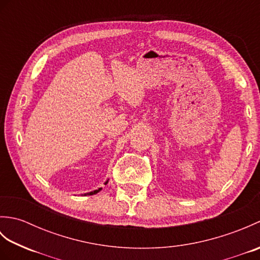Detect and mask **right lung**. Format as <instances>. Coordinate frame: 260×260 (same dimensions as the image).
Here are the masks:
<instances>
[{
	"instance_id": "right-lung-1",
	"label": "right lung",
	"mask_w": 260,
	"mask_h": 260,
	"mask_svg": "<svg viewBox=\"0 0 260 260\" xmlns=\"http://www.w3.org/2000/svg\"><path fill=\"white\" fill-rule=\"evenodd\" d=\"M107 182H108V181H106V183H105V184H107ZM101 190H102V187H99L98 190H95V191L89 192V193H86L85 196H92V194H96V193H97V192H99V191H101Z\"/></svg>"
}]
</instances>
